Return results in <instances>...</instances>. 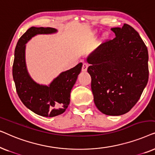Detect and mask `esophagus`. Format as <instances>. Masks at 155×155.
I'll use <instances>...</instances> for the list:
<instances>
[{
    "label": "esophagus",
    "instance_id": "obj_1",
    "mask_svg": "<svg viewBox=\"0 0 155 155\" xmlns=\"http://www.w3.org/2000/svg\"><path fill=\"white\" fill-rule=\"evenodd\" d=\"M87 68H88L87 63H83V64H82V71H83V72L87 71Z\"/></svg>",
    "mask_w": 155,
    "mask_h": 155
}]
</instances>
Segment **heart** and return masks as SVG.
Listing matches in <instances>:
<instances>
[{"label": "heart", "mask_w": 155, "mask_h": 155, "mask_svg": "<svg viewBox=\"0 0 155 155\" xmlns=\"http://www.w3.org/2000/svg\"><path fill=\"white\" fill-rule=\"evenodd\" d=\"M96 31H95V32H94L93 33V36H95L96 35ZM108 37H109V34H108L107 32H105V33H104L103 35H102V36H101V40H105V39H107V38H108Z\"/></svg>", "instance_id": "obj_1"}]
</instances>
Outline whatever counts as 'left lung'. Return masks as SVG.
Segmentation results:
<instances>
[{
	"label": "left lung",
	"instance_id": "left-lung-1",
	"mask_svg": "<svg viewBox=\"0 0 155 155\" xmlns=\"http://www.w3.org/2000/svg\"><path fill=\"white\" fill-rule=\"evenodd\" d=\"M111 29L116 37L89 55L87 72L97 109L106 115L120 116L134 107L147 85L148 51L130 25Z\"/></svg>",
	"mask_w": 155,
	"mask_h": 155
}]
</instances>
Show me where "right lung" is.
I'll use <instances>...</instances> for the list:
<instances>
[{"mask_svg": "<svg viewBox=\"0 0 155 155\" xmlns=\"http://www.w3.org/2000/svg\"><path fill=\"white\" fill-rule=\"evenodd\" d=\"M57 32L51 27H31L18 40L12 65V76L20 100L29 110L44 117H54L65 112L70 104L72 88L81 72L82 63L62 72L48 85L36 82L29 75L25 61L26 44L37 35Z\"/></svg>", "mask_w": 155, "mask_h": 155, "instance_id": "obj_1", "label": "right lung"}]
</instances>
